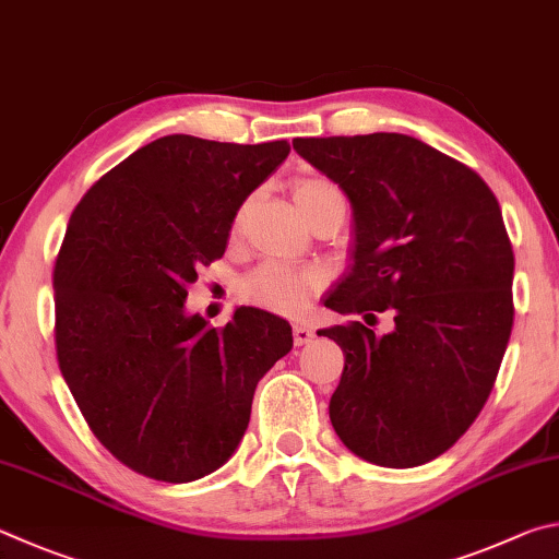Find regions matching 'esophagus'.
Instances as JSON below:
<instances>
[{"label":"esophagus","instance_id":"obj_1","mask_svg":"<svg viewBox=\"0 0 559 559\" xmlns=\"http://www.w3.org/2000/svg\"><path fill=\"white\" fill-rule=\"evenodd\" d=\"M314 338V331H311L307 324H295V344L305 346L309 341Z\"/></svg>","mask_w":559,"mask_h":559}]
</instances>
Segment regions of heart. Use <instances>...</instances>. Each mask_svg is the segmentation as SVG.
Instances as JSON below:
<instances>
[{"instance_id": "b5f03b06", "label": "heart", "mask_w": 559, "mask_h": 559, "mask_svg": "<svg viewBox=\"0 0 559 559\" xmlns=\"http://www.w3.org/2000/svg\"><path fill=\"white\" fill-rule=\"evenodd\" d=\"M295 203L301 215L309 221L319 209L329 203H346L344 191L334 181L321 179V176H307L295 183ZM240 215L233 221V228L240 225ZM321 287V274L311 267H295L285 262H264L262 267L248 274L245 280V295L254 305L264 309L280 311V314H299Z\"/></svg>"}]
</instances>
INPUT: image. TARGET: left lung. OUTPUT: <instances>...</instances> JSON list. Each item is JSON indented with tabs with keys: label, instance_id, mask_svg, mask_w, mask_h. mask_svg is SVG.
Instances as JSON below:
<instances>
[{
	"label": "left lung",
	"instance_id": "obj_1",
	"mask_svg": "<svg viewBox=\"0 0 559 559\" xmlns=\"http://www.w3.org/2000/svg\"><path fill=\"white\" fill-rule=\"evenodd\" d=\"M292 144L354 209V262L324 305L366 321L395 314L383 336L360 321L317 331L346 358L331 425L370 464L432 462L481 413L511 338L515 262L501 205L474 169L415 136Z\"/></svg>",
	"mask_w": 559,
	"mask_h": 559
}]
</instances>
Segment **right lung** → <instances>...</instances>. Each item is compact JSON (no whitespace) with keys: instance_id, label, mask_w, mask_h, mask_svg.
Returning a JSON list of instances; mask_svg holds the SVG:
<instances>
[{"instance_id":"right-lung-1","label":"right lung","mask_w":559,"mask_h":559,"mask_svg":"<svg viewBox=\"0 0 559 559\" xmlns=\"http://www.w3.org/2000/svg\"><path fill=\"white\" fill-rule=\"evenodd\" d=\"M289 142L166 134L95 181L53 267L56 356L87 427L132 472L166 484L221 468L292 326L238 307L225 326L186 314V287L223 258L242 201Z\"/></svg>"}]
</instances>
